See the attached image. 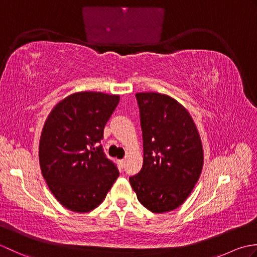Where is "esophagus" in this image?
Returning <instances> with one entry per match:
<instances>
[{"label": "esophagus", "instance_id": "esophagus-1", "mask_svg": "<svg viewBox=\"0 0 257 257\" xmlns=\"http://www.w3.org/2000/svg\"><path fill=\"white\" fill-rule=\"evenodd\" d=\"M119 165H120V167H121V168H124V166H125V160H124V159L119 160Z\"/></svg>", "mask_w": 257, "mask_h": 257}]
</instances>
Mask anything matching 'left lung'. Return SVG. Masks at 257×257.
Listing matches in <instances>:
<instances>
[{
	"instance_id": "1",
	"label": "left lung",
	"mask_w": 257,
	"mask_h": 257,
	"mask_svg": "<svg viewBox=\"0 0 257 257\" xmlns=\"http://www.w3.org/2000/svg\"><path fill=\"white\" fill-rule=\"evenodd\" d=\"M144 165L129 178L139 202L154 213L187 200L203 167V149L193 119L182 105L159 92H138Z\"/></svg>"
}]
</instances>
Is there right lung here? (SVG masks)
<instances>
[{"mask_svg":"<svg viewBox=\"0 0 257 257\" xmlns=\"http://www.w3.org/2000/svg\"><path fill=\"white\" fill-rule=\"evenodd\" d=\"M120 97L81 91L53 108L42 130L40 166L57 201L74 212L99 205L119 171L99 145Z\"/></svg>","mask_w":257,"mask_h":257,"instance_id":"right-lung-1","label":"right lung"}]
</instances>
